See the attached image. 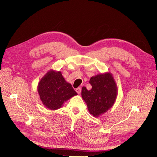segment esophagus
Segmentation results:
<instances>
[{"label": "esophagus", "mask_w": 157, "mask_h": 157, "mask_svg": "<svg viewBox=\"0 0 157 157\" xmlns=\"http://www.w3.org/2000/svg\"><path fill=\"white\" fill-rule=\"evenodd\" d=\"M76 91L77 92V93L78 94H80L81 93V87H78L77 89H76Z\"/></svg>", "instance_id": "obj_1"}]
</instances>
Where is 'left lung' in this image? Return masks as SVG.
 Listing matches in <instances>:
<instances>
[{
  "mask_svg": "<svg viewBox=\"0 0 157 157\" xmlns=\"http://www.w3.org/2000/svg\"><path fill=\"white\" fill-rule=\"evenodd\" d=\"M89 83L92 86L91 89L87 90L82 87L81 96L89 113L98 117L113 106L117 96V86L110 72L92 76Z\"/></svg>",
  "mask_w": 157,
  "mask_h": 157,
  "instance_id": "8db88e82",
  "label": "left lung"
}]
</instances>
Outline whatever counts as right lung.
Instances as JSON below:
<instances>
[{
    "label": "right lung",
    "mask_w": 157,
    "mask_h": 157,
    "mask_svg": "<svg viewBox=\"0 0 157 157\" xmlns=\"http://www.w3.org/2000/svg\"><path fill=\"white\" fill-rule=\"evenodd\" d=\"M37 91L42 104L52 110L63 107L64 102L78 95L61 71L50 70L40 80Z\"/></svg>",
    "instance_id": "obj_1"
}]
</instances>
